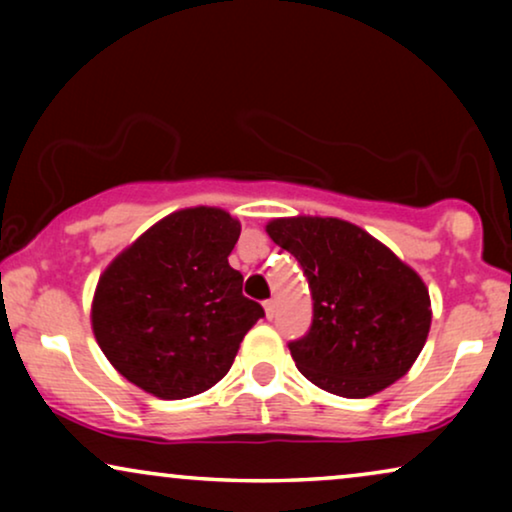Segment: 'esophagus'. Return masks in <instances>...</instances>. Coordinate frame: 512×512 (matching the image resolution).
<instances>
[{
    "instance_id": "34e87169",
    "label": "esophagus",
    "mask_w": 512,
    "mask_h": 512,
    "mask_svg": "<svg viewBox=\"0 0 512 512\" xmlns=\"http://www.w3.org/2000/svg\"><path fill=\"white\" fill-rule=\"evenodd\" d=\"M263 307H265V317H268V319L275 317V312H277V305H275V300H265Z\"/></svg>"
}]
</instances>
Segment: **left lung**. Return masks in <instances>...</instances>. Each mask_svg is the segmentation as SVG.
<instances>
[{"instance_id": "8db88e82", "label": "left lung", "mask_w": 512, "mask_h": 512, "mask_svg": "<svg viewBox=\"0 0 512 512\" xmlns=\"http://www.w3.org/2000/svg\"><path fill=\"white\" fill-rule=\"evenodd\" d=\"M268 235L310 284V331L289 342L307 380L335 396L366 398L408 373L431 326L429 291L415 270L340 219H277Z\"/></svg>"}]
</instances>
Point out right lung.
Instances as JSON below:
<instances>
[{
	"label": "right lung",
	"instance_id": "1",
	"mask_svg": "<svg viewBox=\"0 0 512 512\" xmlns=\"http://www.w3.org/2000/svg\"><path fill=\"white\" fill-rule=\"evenodd\" d=\"M237 237L240 223L223 209H181L104 270L93 331L125 380L177 401L228 373L242 338L265 317L228 263Z\"/></svg>",
	"mask_w": 512,
	"mask_h": 512
}]
</instances>
